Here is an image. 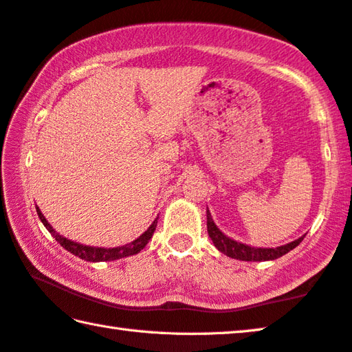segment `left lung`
Here are the masks:
<instances>
[{
  "mask_svg": "<svg viewBox=\"0 0 352 352\" xmlns=\"http://www.w3.org/2000/svg\"><path fill=\"white\" fill-rule=\"evenodd\" d=\"M206 221H208V234L210 240H212L214 246L219 249L220 252H223L228 257L235 258V260H243V261H267V260H276L282 255L287 254L292 251L294 248L298 246L302 240L305 239L300 237L297 240H294L287 245L278 246V248H252L248 245H243L240 241H235L232 239L226 237L223 234L212 220V215H210L209 209H206Z\"/></svg>",
  "mask_w": 352,
  "mask_h": 352,
  "instance_id": "obj_1",
  "label": "left lung"
}]
</instances>
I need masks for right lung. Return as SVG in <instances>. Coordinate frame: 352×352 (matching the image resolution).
Returning a JSON list of instances; mask_svg holds the SVG:
<instances>
[{
  "instance_id": "right-lung-1",
  "label": "right lung",
  "mask_w": 352,
  "mask_h": 352,
  "mask_svg": "<svg viewBox=\"0 0 352 352\" xmlns=\"http://www.w3.org/2000/svg\"><path fill=\"white\" fill-rule=\"evenodd\" d=\"M36 214L40 217V220L44 226H46L47 231L52 234V237L60 243V245L69 251L70 254L76 255V257H80L86 261H111V260H118V258H124V257H129V255H135L138 254L142 249L148 245L149 240L152 239V235L155 232V228H157V220H154V223L146 229V231L140 235L137 240H133L129 245H124V246H117V248H94V246H86V245H81V243H76L69 240L66 237H63L58 232L55 231V229L50 226V223H47L46 217L41 214L40 208L36 206Z\"/></svg>"
}]
</instances>
